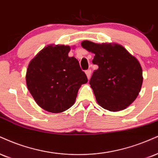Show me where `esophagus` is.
<instances>
[{
  "label": "esophagus",
  "mask_w": 158,
  "mask_h": 158,
  "mask_svg": "<svg viewBox=\"0 0 158 158\" xmlns=\"http://www.w3.org/2000/svg\"><path fill=\"white\" fill-rule=\"evenodd\" d=\"M85 73H86V76H87V79H90V76H91V70H90V69L87 70V71H85Z\"/></svg>",
  "instance_id": "34e87169"
}]
</instances>
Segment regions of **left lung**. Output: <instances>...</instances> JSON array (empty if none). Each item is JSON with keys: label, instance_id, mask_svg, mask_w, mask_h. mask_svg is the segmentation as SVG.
I'll list each match as a JSON object with an SVG mask.
<instances>
[{"label": "left lung", "instance_id": "left-lung-1", "mask_svg": "<svg viewBox=\"0 0 158 158\" xmlns=\"http://www.w3.org/2000/svg\"><path fill=\"white\" fill-rule=\"evenodd\" d=\"M82 48L95 54L93 63L98 68L90 80L97 103L112 112L128 107L138 97L143 71L138 60L117 43H95L84 40Z\"/></svg>", "mask_w": 158, "mask_h": 158}]
</instances>
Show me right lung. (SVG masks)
Masks as SVG:
<instances>
[{"instance_id":"right-lung-1","label":"right lung","mask_w":158,"mask_h":158,"mask_svg":"<svg viewBox=\"0 0 158 158\" xmlns=\"http://www.w3.org/2000/svg\"><path fill=\"white\" fill-rule=\"evenodd\" d=\"M70 51L68 45H47L28 65V90L36 103L50 113H62L71 107L79 87L87 82L78 60L68 56Z\"/></svg>"}]
</instances>
